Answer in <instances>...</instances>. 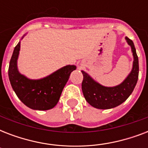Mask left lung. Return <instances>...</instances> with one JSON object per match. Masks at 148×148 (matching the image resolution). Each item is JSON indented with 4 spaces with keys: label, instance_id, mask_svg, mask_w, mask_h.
<instances>
[{
    "label": "left lung",
    "instance_id": "left-lung-1",
    "mask_svg": "<svg viewBox=\"0 0 148 148\" xmlns=\"http://www.w3.org/2000/svg\"><path fill=\"white\" fill-rule=\"evenodd\" d=\"M125 39L131 46L133 53V67L128 76L119 85L104 87L95 81L85 71H81L84 76L81 85L84 96L86 101L94 108L103 110L115 108L126 101L135 88L139 74L138 57L133 41L127 37Z\"/></svg>",
    "mask_w": 148,
    "mask_h": 148
}]
</instances>
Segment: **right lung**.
<instances>
[{"mask_svg": "<svg viewBox=\"0 0 148 148\" xmlns=\"http://www.w3.org/2000/svg\"><path fill=\"white\" fill-rule=\"evenodd\" d=\"M20 47L21 41L14 47L8 68V77L13 90L27 107L33 110H47L53 108L58 103L71 73L76 70V66H64L44 78L29 79L17 69Z\"/></svg>", "mask_w": 148, "mask_h": 148, "instance_id": "obj_1", "label": "right lung"}]
</instances>
